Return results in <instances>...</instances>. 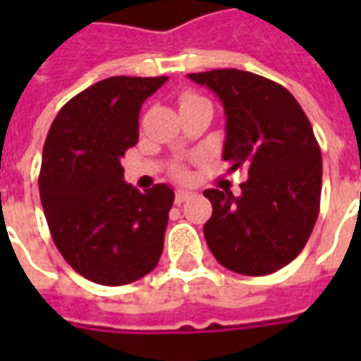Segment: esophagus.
Listing matches in <instances>:
<instances>
[{"mask_svg": "<svg viewBox=\"0 0 361 361\" xmlns=\"http://www.w3.org/2000/svg\"><path fill=\"white\" fill-rule=\"evenodd\" d=\"M191 197H195V193L193 191H189V189H178L176 191V203H185L188 199H191Z\"/></svg>", "mask_w": 361, "mask_h": 361, "instance_id": "esophagus-1", "label": "esophagus"}]
</instances>
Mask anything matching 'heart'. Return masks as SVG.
<instances>
[{
  "mask_svg": "<svg viewBox=\"0 0 361 361\" xmlns=\"http://www.w3.org/2000/svg\"><path fill=\"white\" fill-rule=\"evenodd\" d=\"M193 100H197V96H183V98H181V106L188 102H193ZM176 176L183 178V176H185V170H183V168H178V170H176Z\"/></svg>",
  "mask_w": 361,
  "mask_h": 361,
  "instance_id": "heart-1",
  "label": "heart"
}]
</instances>
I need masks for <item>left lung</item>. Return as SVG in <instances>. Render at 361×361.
Instances as JSON below:
<instances>
[{"label":"left lung","mask_w":361,"mask_h":361,"mask_svg":"<svg viewBox=\"0 0 361 361\" xmlns=\"http://www.w3.org/2000/svg\"><path fill=\"white\" fill-rule=\"evenodd\" d=\"M219 96L226 116L222 158L245 170L242 195L207 189L204 240L230 271L263 276L294 261L319 216L323 162L307 116L282 85L240 69L189 73Z\"/></svg>","instance_id":"left-lung-1"}]
</instances>
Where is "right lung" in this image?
I'll list each match as a JSON object with an SVG mask.
<instances>
[{
  "instance_id": "obj_1",
  "label": "right lung",
  "mask_w": 361,
  "mask_h": 361,
  "mask_svg": "<svg viewBox=\"0 0 361 361\" xmlns=\"http://www.w3.org/2000/svg\"><path fill=\"white\" fill-rule=\"evenodd\" d=\"M168 77H110L59 110L38 178L51 240L87 280L121 286L142 279L164 250L173 191L141 193L123 181L121 157L139 141V111Z\"/></svg>"
}]
</instances>
